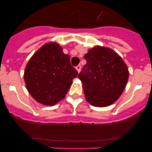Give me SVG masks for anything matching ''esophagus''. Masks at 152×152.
I'll use <instances>...</instances> for the list:
<instances>
[{"instance_id":"obj_1","label":"esophagus","mask_w":152,"mask_h":152,"mask_svg":"<svg viewBox=\"0 0 152 152\" xmlns=\"http://www.w3.org/2000/svg\"><path fill=\"white\" fill-rule=\"evenodd\" d=\"M76 70H77V72H80V69H81V66H80V64H78V65H77V66H76Z\"/></svg>"}]
</instances>
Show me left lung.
Returning <instances> with one entry per match:
<instances>
[{
  "label": "left lung",
  "instance_id": "8db88e82",
  "mask_svg": "<svg viewBox=\"0 0 152 152\" xmlns=\"http://www.w3.org/2000/svg\"><path fill=\"white\" fill-rule=\"evenodd\" d=\"M87 64L78 75L86 100L105 107L116 101L125 90L129 70L120 56L110 48L95 46L84 55Z\"/></svg>",
  "mask_w": 152,
  "mask_h": 152
}]
</instances>
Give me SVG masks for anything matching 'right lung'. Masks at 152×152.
Here are the masks:
<instances>
[{"mask_svg":"<svg viewBox=\"0 0 152 152\" xmlns=\"http://www.w3.org/2000/svg\"><path fill=\"white\" fill-rule=\"evenodd\" d=\"M78 72L56 42H49L36 52L26 64L24 80L29 94L39 103L53 106L64 98Z\"/></svg>","mask_w":152,"mask_h":152,"instance_id":"right-lung-1","label":"right lung"}]
</instances>
